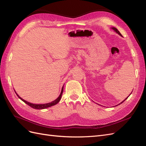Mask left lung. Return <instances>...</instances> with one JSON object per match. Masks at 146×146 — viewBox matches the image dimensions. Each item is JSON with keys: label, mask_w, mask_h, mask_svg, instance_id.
I'll use <instances>...</instances> for the list:
<instances>
[{"label": "left lung", "mask_w": 146, "mask_h": 146, "mask_svg": "<svg viewBox=\"0 0 146 146\" xmlns=\"http://www.w3.org/2000/svg\"><path fill=\"white\" fill-rule=\"evenodd\" d=\"M111 29L113 30L114 31V32H116V33H117V34H118L119 35H120V36H122V35L121 34V33H120V32H119V30H117V29H116V27H112L111 28ZM130 95H129V96H130ZM129 96H128V97H127V98H126V99H125V100H123L122 102H121L120 104H119L116 105V106H114V107H116V106H118V105H120V104H122V103L123 102H124V101H125V100H126V99H127L128 98H129Z\"/></svg>", "instance_id": "obj_1"}]
</instances>
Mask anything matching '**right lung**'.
Instances as JSON below:
<instances>
[{
  "mask_svg": "<svg viewBox=\"0 0 146 146\" xmlns=\"http://www.w3.org/2000/svg\"><path fill=\"white\" fill-rule=\"evenodd\" d=\"M63 88H64V85L62 87V88H61V93L60 94V96L58 97V98L56 99L55 100H54V101H52L50 102L49 103H47V104H32V103H30L29 102H27L24 99H23V98H21V97L17 94L16 92V95L17 96V97L21 100H23L24 102H25L26 104H27L29 106H30V107H31L32 108H34V109H37V110H42V109H45V108H48V107H52V106H54L56 104H58L61 98V96H62V94H63Z\"/></svg>",
  "mask_w": 146,
  "mask_h": 146,
  "instance_id": "right-lung-1",
  "label": "right lung"
}]
</instances>
